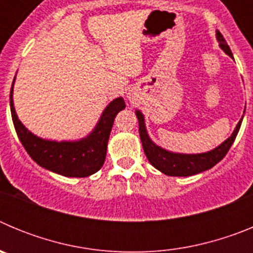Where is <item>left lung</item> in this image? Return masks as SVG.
Instances as JSON below:
<instances>
[{
    "label": "left lung",
    "mask_w": 253,
    "mask_h": 253,
    "mask_svg": "<svg viewBox=\"0 0 253 253\" xmlns=\"http://www.w3.org/2000/svg\"><path fill=\"white\" fill-rule=\"evenodd\" d=\"M216 39L219 42V46L229 57L233 58V54H232L227 42H225L223 35L218 30H216ZM135 114H137L138 122H139V135L140 140H142V146L149 163L154 169H157L158 171H161L167 176H193L215 166L216 163L220 162L224 158L227 152L229 151L234 139H236L237 134H238V130H240L241 124H242V119H241L231 137L228 138L227 140H224L216 148L211 149L209 152H205V153L182 154L173 153V152L166 151V149L156 146L151 140V138H149L148 133H147L143 114L139 110L135 111Z\"/></svg>",
    "instance_id": "1"
}]
</instances>
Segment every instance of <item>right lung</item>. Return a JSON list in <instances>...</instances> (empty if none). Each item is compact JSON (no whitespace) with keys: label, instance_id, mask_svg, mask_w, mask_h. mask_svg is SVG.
Listing matches in <instances>:
<instances>
[{"label":"right lung","instance_id":"add662e5","mask_svg":"<svg viewBox=\"0 0 253 253\" xmlns=\"http://www.w3.org/2000/svg\"><path fill=\"white\" fill-rule=\"evenodd\" d=\"M13 82L10 92L11 116L17 137L29 156L39 166L67 177H86L99 171L106 157L107 142L115 116L125 109L124 99L118 97L107 105L92 133L86 138L76 142H55L37 137L20 122L13 107Z\"/></svg>","mask_w":253,"mask_h":253}]
</instances>
